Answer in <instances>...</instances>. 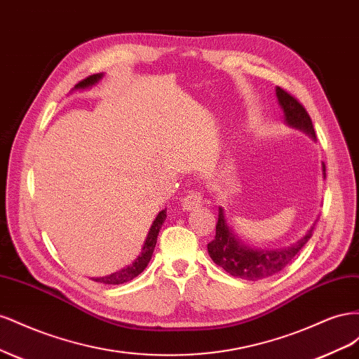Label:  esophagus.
I'll use <instances>...</instances> for the list:
<instances>
[{"label": "esophagus", "instance_id": "obj_1", "mask_svg": "<svg viewBox=\"0 0 359 359\" xmlns=\"http://www.w3.org/2000/svg\"><path fill=\"white\" fill-rule=\"evenodd\" d=\"M182 210L186 211H193L196 208H201V206L203 205V196L201 191H193V193H189L187 196H184L182 201Z\"/></svg>", "mask_w": 359, "mask_h": 359}]
</instances>
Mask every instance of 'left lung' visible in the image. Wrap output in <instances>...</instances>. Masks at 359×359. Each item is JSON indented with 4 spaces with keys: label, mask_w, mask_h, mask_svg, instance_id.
Listing matches in <instances>:
<instances>
[{
    "label": "left lung",
    "mask_w": 359,
    "mask_h": 359,
    "mask_svg": "<svg viewBox=\"0 0 359 359\" xmlns=\"http://www.w3.org/2000/svg\"><path fill=\"white\" fill-rule=\"evenodd\" d=\"M276 95L278 99V104L283 109L285 123L289 127L301 130V132L316 139L311 118L307 114L306 107L295 97L286 93L283 88H280V86L276 88ZM322 172L325 178L323 163ZM316 222L313 223L306 235H302L297 243L290 244L289 247L277 250H259L245 245L240 241V238H236L232 227H229L226 222L224 210L220 206L219 220H217L215 226V238L208 244V253L217 265L222 266L226 273H229L236 278H244L250 281L268 278L278 274L281 269H285L295 259V256L301 252V248L311 238Z\"/></svg>",
    "instance_id": "obj_1"
}]
</instances>
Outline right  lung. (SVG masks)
<instances>
[{
  "label": "right lung",
  "mask_w": 359,
  "mask_h": 359,
  "mask_svg": "<svg viewBox=\"0 0 359 359\" xmlns=\"http://www.w3.org/2000/svg\"><path fill=\"white\" fill-rule=\"evenodd\" d=\"M102 78H103L102 73L88 76V78L81 81L78 85H74V90L90 88V86L95 85ZM165 220H166V210H161L157 214L153 224H151V227H149L147 240L142 247V252H140V255L133 260L132 264L123 269L116 271V273H112V274L104 276V277H94L93 280L97 281V283H103V285H123V283H127V281H130V280H133L135 277H137L148 266L151 257H153L154 248L157 244V236H158V232L161 229L163 223H165Z\"/></svg>",
  "instance_id": "1"
}]
</instances>
